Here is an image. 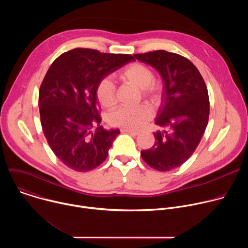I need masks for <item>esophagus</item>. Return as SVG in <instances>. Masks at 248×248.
<instances>
[{"label": "esophagus", "instance_id": "34e87169", "mask_svg": "<svg viewBox=\"0 0 248 248\" xmlns=\"http://www.w3.org/2000/svg\"><path fill=\"white\" fill-rule=\"evenodd\" d=\"M121 130H122L123 132H127V133H129V134H131V135H138V134H139V131H138V130H133V129H129V128H124V127H123Z\"/></svg>", "mask_w": 248, "mask_h": 248}]
</instances>
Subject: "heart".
Masks as SVG:
<instances>
[{
	"label": "heart",
	"mask_w": 248,
	"mask_h": 248,
	"mask_svg": "<svg viewBox=\"0 0 248 248\" xmlns=\"http://www.w3.org/2000/svg\"><path fill=\"white\" fill-rule=\"evenodd\" d=\"M117 78L123 82L132 84L141 90V94L151 100H157L161 94V85L154 82L153 70L147 65L133 62L117 74ZM96 95L100 104L105 108H112L117 102L116 86L110 78H103L96 88ZM152 117V110L147 104H141L135 107H120L109 117L113 125L129 129H137Z\"/></svg>",
	"instance_id": "b5f03b06"
}]
</instances>
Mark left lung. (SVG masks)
Returning a JSON list of instances; mask_svg holds the SVG:
<instances>
[{"label": "left lung", "mask_w": 248, "mask_h": 248, "mask_svg": "<svg viewBox=\"0 0 248 248\" xmlns=\"http://www.w3.org/2000/svg\"><path fill=\"white\" fill-rule=\"evenodd\" d=\"M156 68L163 79L162 105L155 124V143L140 155L151 168L168 171L186 162L198 146L209 120L207 86L186 58L164 50L135 54Z\"/></svg>", "instance_id": "1"}]
</instances>
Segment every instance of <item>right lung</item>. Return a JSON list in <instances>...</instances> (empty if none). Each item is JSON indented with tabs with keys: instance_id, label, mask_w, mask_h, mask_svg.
<instances>
[{
	"instance_id": "right-lung-1",
	"label": "right lung",
	"mask_w": 248,
	"mask_h": 248,
	"mask_svg": "<svg viewBox=\"0 0 248 248\" xmlns=\"http://www.w3.org/2000/svg\"><path fill=\"white\" fill-rule=\"evenodd\" d=\"M130 61L131 55L76 48L49 67L39 90L41 125L52 151L67 168L88 171L107 158L120 130L100 124L96 88Z\"/></svg>"
}]
</instances>
